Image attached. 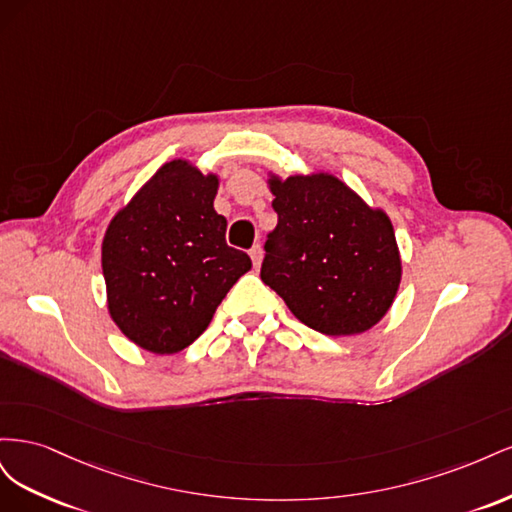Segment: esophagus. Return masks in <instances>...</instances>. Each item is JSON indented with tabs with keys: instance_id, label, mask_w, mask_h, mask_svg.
Listing matches in <instances>:
<instances>
[{
	"instance_id": "34e87169",
	"label": "esophagus",
	"mask_w": 512,
	"mask_h": 512,
	"mask_svg": "<svg viewBox=\"0 0 512 512\" xmlns=\"http://www.w3.org/2000/svg\"><path fill=\"white\" fill-rule=\"evenodd\" d=\"M250 256H252L254 267L258 269V267H260V262H262V247H260V245H254L252 250H250Z\"/></svg>"
}]
</instances>
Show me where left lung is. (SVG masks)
<instances>
[{"label":"left lung","mask_w":512,"mask_h":512,"mask_svg":"<svg viewBox=\"0 0 512 512\" xmlns=\"http://www.w3.org/2000/svg\"><path fill=\"white\" fill-rule=\"evenodd\" d=\"M277 226L260 280L324 335H356L389 312L401 258L389 215L367 207L333 175L269 181Z\"/></svg>","instance_id":"left-lung-1"}]
</instances>
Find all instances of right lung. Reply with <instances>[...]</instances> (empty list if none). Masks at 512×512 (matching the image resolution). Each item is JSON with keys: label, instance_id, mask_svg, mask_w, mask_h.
Returning <instances> with one entry per match:
<instances>
[{"label": "right lung", "instance_id": "add662e5", "mask_svg": "<svg viewBox=\"0 0 512 512\" xmlns=\"http://www.w3.org/2000/svg\"><path fill=\"white\" fill-rule=\"evenodd\" d=\"M218 177L190 162L164 164L106 228L102 271L108 312L143 350L173 354L203 333L239 277L252 269L226 243L213 209Z\"/></svg>", "mask_w": 512, "mask_h": 512}]
</instances>
